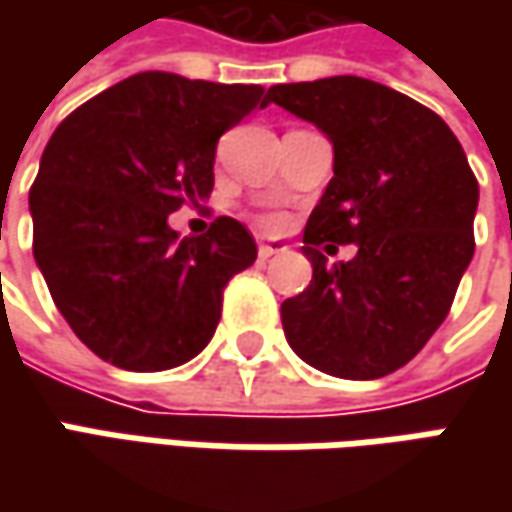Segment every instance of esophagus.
<instances>
[{
	"label": "esophagus",
	"instance_id": "34e87169",
	"mask_svg": "<svg viewBox=\"0 0 512 512\" xmlns=\"http://www.w3.org/2000/svg\"><path fill=\"white\" fill-rule=\"evenodd\" d=\"M285 250H287L285 242H262V245H259V259L279 256V253H285Z\"/></svg>",
	"mask_w": 512,
	"mask_h": 512
}]
</instances>
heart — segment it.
Returning a JSON list of instances; mask_svg holds the SVG:
<instances>
[{"label":"heart","mask_w":512,"mask_h":512,"mask_svg":"<svg viewBox=\"0 0 512 512\" xmlns=\"http://www.w3.org/2000/svg\"><path fill=\"white\" fill-rule=\"evenodd\" d=\"M267 222H270V225H276V219H267Z\"/></svg>","instance_id":"1"}]
</instances>
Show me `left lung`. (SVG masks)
Here are the masks:
<instances>
[{
    "label": "left lung",
    "mask_w": 512,
    "mask_h": 512,
    "mask_svg": "<svg viewBox=\"0 0 512 512\" xmlns=\"http://www.w3.org/2000/svg\"><path fill=\"white\" fill-rule=\"evenodd\" d=\"M322 130L333 179L305 227L310 285L282 302L293 353L336 379H382L439 330L473 259L479 182L442 116L362 76L273 85ZM319 244H356L327 266Z\"/></svg>",
    "instance_id": "1"
}]
</instances>
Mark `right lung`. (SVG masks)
Masks as SVG:
<instances>
[{
	"label": "right lung",
	"instance_id": "right-lung-1",
	"mask_svg": "<svg viewBox=\"0 0 512 512\" xmlns=\"http://www.w3.org/2000/svg\"><path fill=\"white\" fill-rule=\"evenodd\" d=\"M267 102L262 85L145 70L53 130L30 190L33 259L99 359L156 373L213 339L222 290L256 262V242L227 216L182 239L168 216L205 202L219 136Z\"/></svg>",
	"mask_w": 512,
	"mask_h": 512
}]
</instances>
